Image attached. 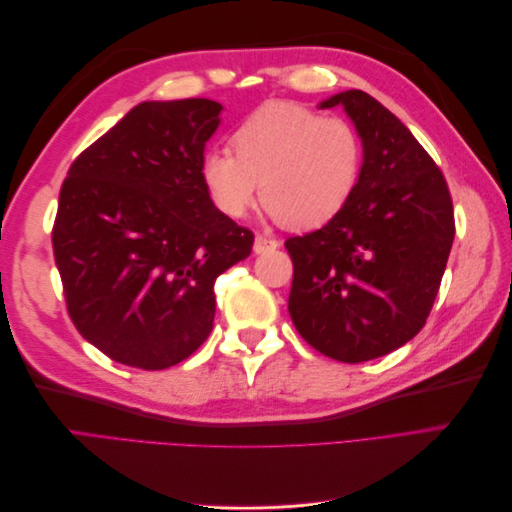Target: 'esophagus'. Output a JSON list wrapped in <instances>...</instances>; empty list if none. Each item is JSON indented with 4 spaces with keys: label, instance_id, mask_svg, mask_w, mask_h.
<instances>
[{
    "label": "esophagus",
    "instance_id": "esophagus-1",
    "mask_svg": "<svg viewBox=\"0 0 512 512\" xmlns=\"http://www.w3.org/2000/svg\"><path fill=\"white\" fill-rule=\"evenodd\" d=\"M277 245H280V241H277V239H271V237H265V235H256V239H254V252L256 254H265V252L275 250Z\"/></svg>",
    "mask_w": 512,
    "mask_h": 512
}]
</instances>
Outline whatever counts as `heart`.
<instances>
[{
  "label": "heart",
  "mask_w": 512,
  "mask_h": 512,
  "mask_svg": "<svg viewBox=\"0 0 512 512\" xmlns=\"http://www.w3.org/2000/svg\"><path fill=\"white\" fill-rule=\"evenodd\" d=\"M230 145L235 154L203 153L200 179L211 203L235 220L260 194L286 226L318 228L346 207L363 170V141L350 119L294 102L256 108L232 132Z\"/></svg>",
  "instance_id": "heart-1"
}]
</instances>
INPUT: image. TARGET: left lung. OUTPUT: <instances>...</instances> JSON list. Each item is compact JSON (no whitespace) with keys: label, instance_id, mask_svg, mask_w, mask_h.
<instances>
[{"label":"left lung","instance_id":"1","mask_svg":"<svg viewBox=\"0 0 512 512\" xmlns=\"http://www.w3.org/2000/svg\"><path fill=\"white\" fill-rule=\"evenodd\" d=\"M342 104L363 141V170L346 207L322 228L286 239L288 312L309 346L363 363L404 346L438 297L455 239L453 198L438 164L389 108L361 89Z\"/></svg>","mask_w":512,"mask_h":512}]
</instances>
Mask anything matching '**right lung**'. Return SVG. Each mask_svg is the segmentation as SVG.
Masks as SVG:
<instances>
[{"label": "right lung", "mask_w": 512, "mask_h": 512, "mask_svg": "<svg viewBox=\"0 0 512 512\" xmlns=\"http://www.w3.org/2000/svg\"><path fill=\"white\" fill-rule=\"evenodd\" d=\"M222 104L143 102L89 145L61 183L53 254L74 327L108 359L166 369L213 329L218 275L254 232L200 179Z\"/></svg>", "instance_id": "obj_1"}]
</instances>
